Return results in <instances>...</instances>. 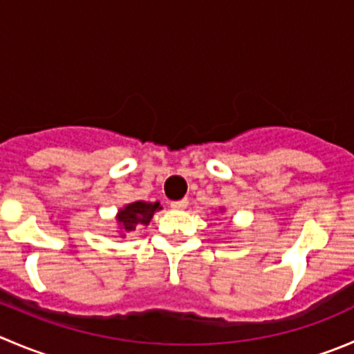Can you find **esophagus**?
Here are the masks:
<instances>
[{
  "label": "esophagus",
  "mask_w": 354,
  "mask_h": 354,
  "mask_svg": "<svg viewBox=\"0 0 354 354\" xmlns=\"http://www.w3.org/2000/svg\"><path fill=\"white\" fill-rule=\"evenodd\" d=\"M171 207L176 209V211L187 209L188 207V201H187V198H181V201H174V202H171Z\"/></svg>",
  "instance_id": "1"
}]
</instances>
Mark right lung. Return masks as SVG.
<instances>
[{
    "mask_svg": "<svg viewBox=\"0 0 354 354\" xmlns=\"http://www.w3.org/2000/svg\"><path fill=\"white\" fill-rule=\"evenodd\" d=\"M159 209H160L159 202H143V201H136L133 202V204H128L122 209H119L115 219H118L119 233H121V236L133 235L136 230L149 225L150 219L153 218V212L159 211Z\"/></svg>",
    "mask_w": 354,
    "mask_h": 354,
    "instance_id": "right-lung-1",
    "label": "right lung"
}]
</instances>
